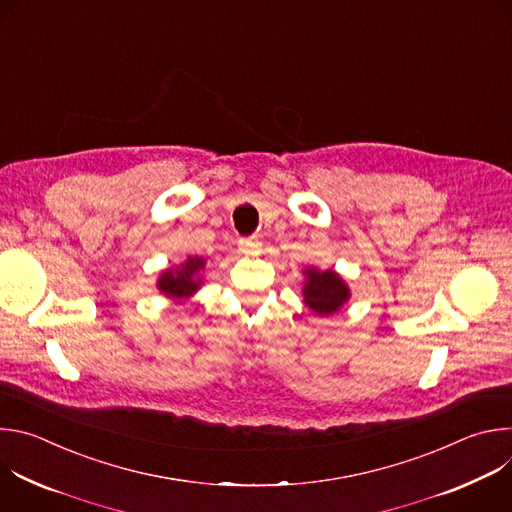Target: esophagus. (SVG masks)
Listing matches in <instances>:
<instances>
[{"instance_id": "34e87169", "label": "esophagus", "mask_w": 512, "mask_h": 512, "mask_svg": "<svg viewBox=\"0 0 512 512\" xmlns=\"http://www.w3.org/2000/svg\"><path fill=\"white\" fill-rule=\"evenodd\" d=\"M239 249L247 255H255L261 251V243L257 239H241L239 241Z\"/></svg>"}]
</instances>
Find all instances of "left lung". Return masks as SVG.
<instances>
[{
    "label": "left lung",
    "instance_id": "8db88e82",
    "mask_svg": "<svg viewBox=\"0 0 512 512\" xmlns=\"http://www.w3.org/2000/svg\"><path fill=\"white\" fill-rule=\"evenodd\" d=\"M304 277V304L316 316H332L350 300L348 283L334 269L322 271L318 267H306Z\"/></svg>",
    "mask_w": 512,
    "mask_h": 512
}]
</instances>
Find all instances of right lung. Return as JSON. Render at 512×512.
I'll use <instances>...</instances> for the list:
<instances>
[{
	"label": "right lung",
	"mask_w": 512,
	"mask_h": 512,
	"mask_svg": "<svg viewBox=\"0 0 512 512\" xmlns=\"http://www.w3.org/2000/svg\"><path fill=\"white\" fill-rule=\"evenodd\" d=\"M206 267V259L194 255L188 257L178 267H170L160 273L156 287L172 302L190 300L202 285V271Z\"/></svg>",
	"instance_id": "obj_1"
}]
</instances>
